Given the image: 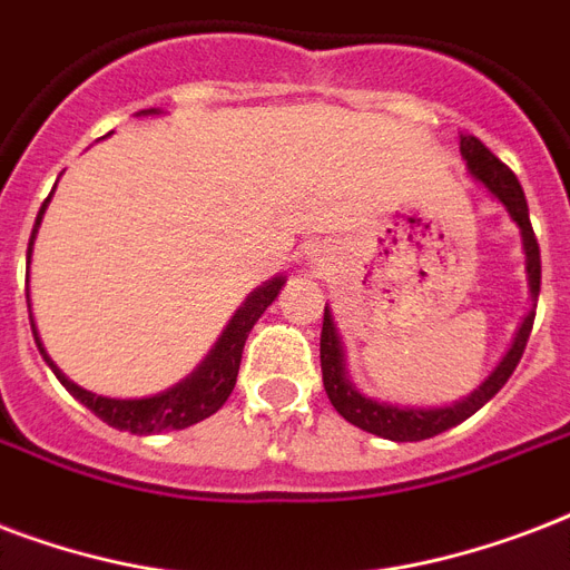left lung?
Masks as SVG:
<instances>
[{
    "label": "left lung",
    "instance_id": "left-lung-1",
    "mask_svg": "<svg viewBox=\"0 0 570 570\" xmlns=\"http://www.w3.org/2000/svg\"><path fill=\"white\" fill-rule=\"evenodd\" d=\"M461 157L466 160V171L500 202L509 216L518 223L520 237H523V255H527V279H529V297H532V308L523 317V324L514 333V342L500 360V365L493 368L482 381L479 390H473L466 399H458L443 407H407V404H392V401L368 399L356 390V383L351 381L345 365V345L338 338L335 330L333 312L324 306V330H321V372H324V390L330 395V404L338 410V416H345L351 425L363 428L368 434L383 436V440H395V443H416V440H428L449 431V428L461 425L464 419H470L475 410H482L497 392L505 386L511 372L518 368L520 356L527 351L529 333H532V321H535V303L538 291H541V253H538L535 232L529 223V205L523 196L520 180L514 178V171L500 163V157H493L475 136L461 134Z\"/></svg>",
    "mask_w": 570,
    "mask_h": 570
}]
</instances>
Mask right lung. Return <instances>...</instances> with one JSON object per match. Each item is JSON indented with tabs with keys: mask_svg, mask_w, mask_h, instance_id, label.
I'll return each mask as SVG.
<instances>
[{
	"mask_svg": "<svg viewBox=\"0 0 570 570\" xmlns=\"http://www.w3.org/2000/svg\"><path fill=\"white\" fill-rule=\"evenodd\" d=\"M139 116H157V109H142ZM50 198L52 193L47 196V202H43L41 210H38V219H35L32 237H29V249H26V267L32 264L35 235H38V228H41L43 210L50 205ZM282 285H285V276H273L271 282L258 285V288L244 299V306L232 315V321L225 324L223 335L216 338V345L210 347V354L202 360V365H198L196 372L187 374L184 381L169 386V390L157 392V395H148V399H106V395L82 390V386H77L70 377H65V372H61L59 365L50 360V354L43 351L41 335H38V326H35L32 321L29 294H26V303H29V321H32L35 345H38L41 356L52 368V374L61 381V386H65L79 404H86L97 419H104L106 425L118 428V431H130V434L148 436L196 425V422L214 416L216 410L223 407L237 383V368H240V356H244L246 335H249V330L255 326V321L264 315V308L279 297Z\"/></svg>",
	"mask_w": 570,
	"mask_h": 570,
	"instance_id": "add662e5",
	"label": "right lung"
}]
</instances>
